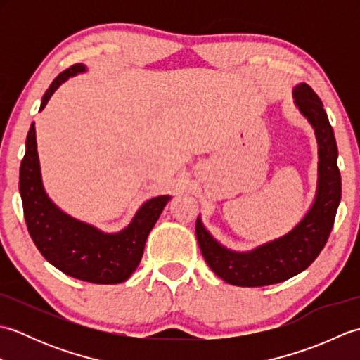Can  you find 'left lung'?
I'll use <instances>...</instances> for the list:
<instances>
[{"instance_id": "obj_1", "label": "left lung", "mask_w": 360, "mask_h": 360, "mask_svg": "<svg viewBox=\"0 0 360 360\" xmlns=\"http://www.w3.org/2000/svg\"><path fill=\"white\" fill-rule=\"evenodd\" d=\"M294 105L309 122L317 139V188L314 201L303 218L285 235L249 250H233L221 244L196 219V238L210 269L229 285L243 288L269 286L303 272L314 262L331 233L342 196L338 168V143L323 103L307 83L292 89Z\"/></svg>"}]
</instances>
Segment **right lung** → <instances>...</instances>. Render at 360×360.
I'll return each mask as SVG.
<instances>
[{
    "label": "right lung",
    "instance_id": "obj_1",
    "mask_svg": "<svg viewBox=\"0 0 360 360\" xmlns=\"http://www.w3.org/2000/svg\"><path fill=\"white\" fill-rule=\"evenodd\" d=\"M86 71L85 65L77 63L58 74L41 98L40 111L62 83ZM20 195L27 231L41 255L70 277L97 285H117L131 277L141 263L151 229L172 200L170 195H159L143 201L131 221L117 232H103L71 217L44 190L34 122L20 165Z\"/></svg>",
    "mask_w": 360,
    "mask_h": 360
}]
</instances>
